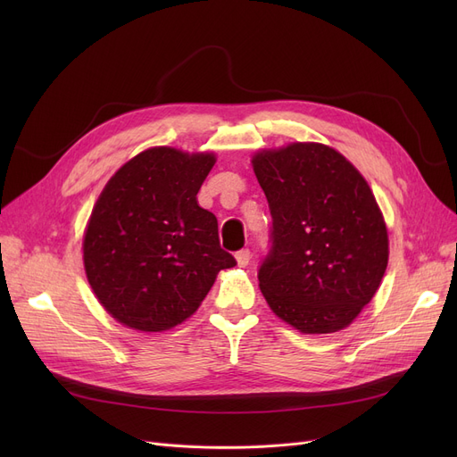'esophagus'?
Returning <instances> with one entry per match:
<instances>
[{
  "label": "esophagus",
  "instance_id": "1",
  "mask_svg": "<svg viewBox=\"0 0 457 457\" xmlns=\"http://www.w3.org/2000/svg\"><path fill=\"white\" fill-rule=\"evenodd\" d=\"M250 257H252V253H250V250H241V252H237L235 253V259H237V265L238 267H246L248 262H250Z\"/></svg>",
  "mask_w": 457,
  "mask_h": 457
}]
</instances>
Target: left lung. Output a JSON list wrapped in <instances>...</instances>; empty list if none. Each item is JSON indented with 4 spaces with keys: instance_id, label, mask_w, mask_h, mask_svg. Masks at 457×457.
Masks as SVG:
<instances>
[{
    "instance_id": "8db88e82",
    "label": "left lung",
    "mask_w": 457,
    "mask_h": 457,
    "mask_svg": "<svg viewBox=\"0 0 457 457\" xmlns=\"http://www.w3.org/2000/svg\"><path fill=\"white\" fill-rule=\"evenodd\" d=\"M272 214L257 278L274 313L302 333H333L372 300L389 261L383 214L365 178L319 142L252 159Z\"/></svg>"
}]
</instances>
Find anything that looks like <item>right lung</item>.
I'll list each match as a JSON object with an SVG mask.
<instances>
[{"label":"right lung","instance_id":"1","mask_svg":"<svg viewBox=\"0 0 457 457\" xmlns=\"http://www.w3.org/2000/svg\"><path fill=\"white\" fill-rule=\"evenodd\" d=\"M212 154L150 148L109 179L83 241L87 279L109 315L164 331L200 307L216 274L237 261L220 248L216 216L196 195Z\"/></svg>","mask_w":457,"mask_h":457}]
</instances>
